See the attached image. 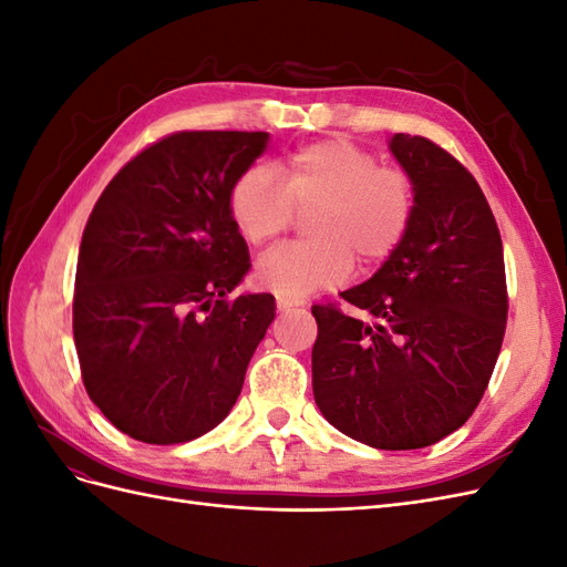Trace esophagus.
<instances>
[{"label": "esophagus", "instance_id": "obj_1", "mask_svg": "<svg viewBox=\"0 0 567 567\" xmlns=\"http://www.w3.org/2000/svg\"><path fill=\"white\" fill-rule=\"evenodd\" d=\"M300 302L298 300H293V298H286V296H277V310L279 312H288V310H293V307H298Z\"/></svg>", "mask_w": 567, "mask_h": 567}]
</instances>
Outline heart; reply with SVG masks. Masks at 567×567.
<instances>
[{"mask_svg":"<svg viewBox=\"0 0 567 567\" xmlns=\"http://www.w3.org/2000/svg\"><path fill=\"white\" fill-rule=\"evenodd\" d=\"M284 184L265 165H252L229 188L227 208L250 246H265L293 225L296 208L312 210V241L288 244L257 260L262 288L305 298L346 284L354 267H375L400 248L416 215V179L404 167L381 165L373 151L346 136L296 148L286 158Z\"/></svg>","mask_w":567,"mask_h":567,"instance_id":"obj_1","label":"heart"}]
</instances>
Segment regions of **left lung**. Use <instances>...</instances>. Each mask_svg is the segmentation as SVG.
I'll return each instance as SVG.
<instances>
[{
  "label": "left lung",
  "mask_w": 567,
  "mask_h": 567,
  "mask_svg": "<svg viewBox=\"0 0 567 567\" xmlns=\"http://www.w3.org/2000/svg\"><path fill=\"white\" fill-rule=\"evenodd\" d=\"M390 151L416 179L400 248L338 305H315V400L331 425L375 450H421L466 423L499 357L508 293L489 203L450 151L394 134Z\"/></svg>",
  "instance_id": "left-lung-1"
}]
</instances>
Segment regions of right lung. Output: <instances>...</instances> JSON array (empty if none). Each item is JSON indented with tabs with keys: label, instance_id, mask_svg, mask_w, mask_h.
I'll return each mask as SVG.
<instances>
[{
	"label": "right lung",
	"instance_id": "1",
	"mask_svg": "<svg viewBox=\"0 0 567 567\" xmlns=\"http://www.w3.org/2000/svg\"><path fill=\"white\" fill-rule=\"evenodd\" d=\"M267 132H175L123 165L82 234L73 336L82 383L117 431L179 444L227 419L274 321L227 196Z\"/></svg>",
	"mask_w": 567,
	"mask_h": 567
}]
</instances>
